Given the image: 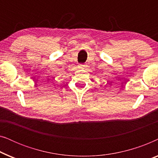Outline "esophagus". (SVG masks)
<instances>
[{"label": "esophagus", "mask_w": 158, "mask_h": 158, "mask_svg": "<svg viewBox=\"0 0 158 158\" xmlns=\"http://www.w3.org/2000/svg\"><path fill=\"white\" fill-rule=\"evenodd\" d=\"M78 67H79V68H81V69H85L87 66H86L85 64H80Z\"/></svg>", "instance_id": "esophagus-1"}]
</instances>
